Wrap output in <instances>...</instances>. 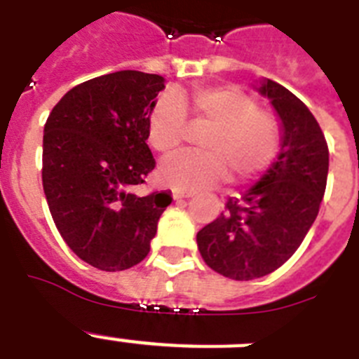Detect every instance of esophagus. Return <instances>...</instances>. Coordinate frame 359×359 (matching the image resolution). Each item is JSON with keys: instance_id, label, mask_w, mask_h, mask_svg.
Returning a JSON list of instances; mask_svg holds the SVG:
<instances>
[{"instance_id": "esophagus-1", "label": "esophagus", "mask_w": 359, "mask_h": 359, "mask_svg": "<svg viewBox=\"0 0 359 359\" xmlns=\"http://www.w3.org/2000/svg\"><path fill=\"white\" fill-rule=\"evenodd\" d=\"M171 195H173V201H182V198H189V197H191L193 193L180 191V189H173V193H171Z\"/></svg>"}]
</instances>
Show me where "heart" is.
<instances>
[{
  "mask_svg": "<svg viewBox=\"0 0 359 359\" xmlns=\"http://www.w3.org/2000/svg\"><path fill=\"white\" fill-rule=\"evenodd\" d=\"M191 108L198 121L213 124L205 133L204 154L180 151L158 166L162 184L197 191L220 182L226 169L233 182H244L266 170L280 146V128L267 111L258 110L255 99L236 86H208L191 93H164L148 119V141L161 154L179 148L188 128Z\"/></svg>",
  "mask_w": 359,
  "mask_h": 359,
  "instance_id": "1",
  "label": "heart"
}]
</instances>
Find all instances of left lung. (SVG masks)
<instances>
[{
	"instance_id": "8db88e82",
	"label": "left lung",
	"mask_w": 359,
	"mask_h": 359,
	"mask_svg": "<svg viewBox=\"0 0 359 359\" xmlns=\"http://www.w3.org/2000/svg\"><path fill=\"white\" fill-rule=\"evenodd\" d=\"M257 90L282 123L278 155L255 186L227 198L226 211L197 233L205 264L233 280L262 278L294 255L316 220L329 173V148L309 108L271 79Z\"/></svg>"
}]
</instances>
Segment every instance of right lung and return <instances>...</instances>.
Returning a JSON list of instances; mask_svg holds the SVG:
<instances>
[{"label":"right lung","mask_w":359,"mask_h":359,"mask_svg":"<svg viewBox=\"0 0 359 359\" xmlns=\"http://www.w3.org/2000/svg\"><path fill=\"white\" fill-rule=\"evenodd\" d=\"M164 77L121 70L74 86L50 111L43 189L68 248L101 271H124L149 253L171 191L133 189L155 168L149 111Z\"/></svg>","instance_id":"1"}]
</instances>
